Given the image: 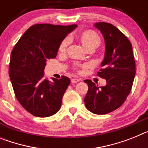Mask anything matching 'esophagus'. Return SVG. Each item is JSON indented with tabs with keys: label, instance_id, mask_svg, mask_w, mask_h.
<instances>
[{
	"label": "esophagus",
	"instance_id": "esophagus-1",
	"mask_svg": "<svg viewBox=\"0 0 148 148\" xmlns=\"http://www.w3.org/2000/svg\"><path fill=\"white\" fill-rule=\"evenodd\" d=\"M80 82V79H71V82L72 83H77V82Z\"/></svg>",
	"mask_w": 148,
	"mask_h": 148
}]
</instances>
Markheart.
Segmentation results:
<instances>
[{"instance_id":"obj_1","label":"heart","mask_w":148,"mask_h":148,"mask_svg":"<svg viewBox=\"0 0 148 148\" xmlns=\"http://www.w3.org/2000/svg\"><path fill=\"white\" fill-rule=\"evenodd\" d=\"M77 40L80 42V43L83 45V47L86 50H94L98 48L101 44V38L94 31H84L83 32L79 33L77 35ZM68 42L66 40H64L60 42L59 45L58 51L60 53L65 52ZM77 69V68H75Z\"/></svg>"}]
</instances>
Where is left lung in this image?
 <instances>
[{
    "label": "left lung",
    "instance_id": "obj_1",
    "mask_svg": "<svg viewBox=\"0 0 148 148\" xmlns=\"http://www.w3.org/2000/svg\"><path fill=\"white\" fill-rule=\"evenodd\" d=\"M104 36L106 53L97 76L106 80V85L99 87L86 79L88 90L84 104L88 110L97 114L110 113L123 104L132 89L136 61L132 44L123 33L112 24H95Z\"/></svg>",
    "mask_w": 148,
    "mask_h": 148
}]
</instances>
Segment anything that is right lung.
Listing matches in <instances>:
<instances>
[{
	"label": "right lung",
	"mask_w": 148,
	"mask_h": 148,
	"mask_svg": "<svg viewBox=\"0 0 148 148\" xmlns=\"http://www.w3.org/2000/svg\"><path fill=\"white\" fill-rule=\"evenodd\" d=\"M76 25L36 24L25 31L11 53L9 75L18 101L34 116L49 117L58 112L70 79L49 81L44 75L46 61L55 58L62 40Z\"/></svg>",
	"instance_id": "add662e5"
}]
</instances>
